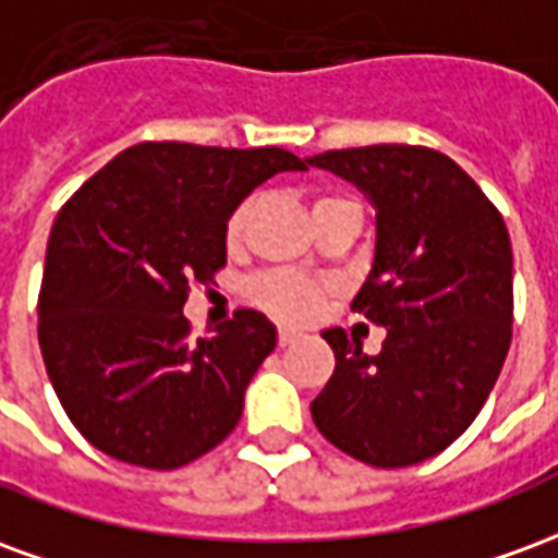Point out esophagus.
<instances>
[{"label":"esophagus","mask_w":558,"mask_h":558,"mask_svg":"<svg viewBox=\"0 0 558 558\" xmlns=\"http://www.w3.org/2000/svg\"><path fill=\"white\" fill-rule=\"evenodd\" d=\"M295 340H299V335H295V331H290V328H280L278 331L280 347H290V343H295Z\"/></svg>","instance_id":"esophagus-1"}]
</instances>
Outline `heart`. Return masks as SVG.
<instances>
[{
  "mask_svg": "<svg viewBox=\"0 0 558 558\" xmlns=\"http://www.w3.org/2000/svg\"><path fill=\"white\" fill-rule=\"evenodd\" d=\"M350 196L343 194H316L311 208L316 215H323L326 208L338 206V203H347ZM251 208L254 203L251 199H242L239 206L232 208L227 215V223H223V242L227 247H239L244 239V230H247V220H251ZM251 299L254 304H259L266 314L278 316L283 323H311L323 307H326L328 290L316 280H307L302 275H292V271H268V275H259V278L251 283Z\"/></svg>",
  "mask_w": 558,
  "mask_h": 558,
  "instance_id": "obj_1",
  "label": "heart"
}]
</instances>
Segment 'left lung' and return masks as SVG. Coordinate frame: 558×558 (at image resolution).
<instances>
[{"label":"left lung","instance_id":"8db88e82","mask_svg":"<svg viewBox=\"0 0 558 558\" xmlns=\"http://www.w3.org/2000/svg\"><path fill=\"white\" fill-rule=\"evenodd\" d=\"M307 163L374 199V268L352 311L388 331L379 355H364L343 328L323 335L335 374L311 415L343 454L412 466L454 442L499 379L514 323L508 227L436 148H331Z\"/></svg>","mask_w":558,"mask_h":558}]
</instances>
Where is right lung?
Returning a JSON list of instances; mask_svg holds the SVG:
<instances>
[{
	"label": "right lung",
	"mask_w": 558,
	"mask_h": 558,
	"mask_svg": "<svg viewBox=\"0 0 558 558\" xmlns=\"http://www.w3.org/2000/svg\"><path fill=\"white\" fill-rule=\"evenodd\" d=\"M307 163L278 146L137 143L80 184L56 215L38 343L71 424L98 451L179 469L242 418L244 388L275 350L266 316L235 311L194 338L191 287L227 266L223 223L280 170Z\"/></svg>",
	"instance_id": "right-lung-1"
}]
</instances>
